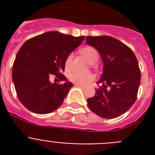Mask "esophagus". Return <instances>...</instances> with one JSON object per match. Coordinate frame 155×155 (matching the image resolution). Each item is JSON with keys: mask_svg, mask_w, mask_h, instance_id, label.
Returning a JSON list of instances; mask_svg holds the SVG:
<instances>
[{"mask_svg": "<svg viewBox=\"0 0 155 155\" xmlns=\"http://www.w3.org/2000/svg\"><path fill=\"white\" fill-rule=\"evenodd\" d=\"M75 85H76V86H78V87H81V88H84V87H85V86H84V85H83V84H75Z\"/></svg>", "mask_w": 155, "mask_h": 155, "instance_id": "34e87169", "label": "esophagus"}]
</instances>
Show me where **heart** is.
<instances>
[{
	"label": "heart",
	"instance_id": "b5f03b06",
	"mask_svg": "<svg viewBox=\"0 0 155 155\" xmlns=\"http://www.w3.org/2000/svg\"><path fill=\"white\" fill-rule=\"evenodd\" d=\"M81 53L84 56L87 61L91 64H94L98 60V53L94 47L92 46H85L83 49H81ZM73 59V54L70 53L67 57L65 60V68L67 69L70 68L71 62ZM69 80L75 84H87L89 82L92 81L94 80V76L91 74H81L78 72H73L69 75Z\"/></svg>",
	"mask_w": 155,
	"mask_h": 155
}]
</instances>
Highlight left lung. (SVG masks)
<instances>
[{
    "label": "left lung",
    "instance_id": "1",
    "mask_svg": "<svg viewBox=\"0 0 155 155\" xmlns=\"http://www.w3.org/2000/svg\"><path fill=\"white\" fill-rule=\"evenodd\" d=\"M86 42L100 53L103 73L95 94L87 99L93 113L105 119L125 113L137 98L140 71L137 57L124 42L109 35L87 36Z\"/></svg>",
    "mask_w": 155,
    "mask_h": 155
}]
</instances>
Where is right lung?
I'll return each instance as SVG.
<instances>
[{"instance_id":"add662e5","label":"right lung","mask_w":155,"mask_h":155,"mask_svg":"<svg viewBox=\"0 0 155 155\" xmlns=\"http://www.w3.org/2000/svg\"><path fill=\"white\" fill-rule=\"evenodd\" d=\"M84 39V35L47 31L28 39L21 46L13 64L12 80L25 107L37 114H46L62 105L74 86L62 74L65 60ZM52 76L64 82L52 84Z\"/></svg>"}]
</instances>
